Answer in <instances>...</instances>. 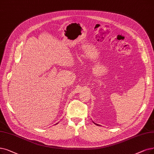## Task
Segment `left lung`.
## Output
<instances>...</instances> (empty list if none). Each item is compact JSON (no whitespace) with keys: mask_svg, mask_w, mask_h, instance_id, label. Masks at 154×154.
Instances as JSON below:
<instances>
[{"mask_svg":"<svg viewBox=\"0 0 154 154\" xmlns=\"http://www.w3.org/2000/svg\"><path fill=\"white\" fill-rule=\"evenodd\" d=\"M94 124H95V125H98V126H100L99 125H97V124H96V123H95V122H94Z\"/></svg>","mask_w":154,"mask_h":154,"instance_id":"left-lung-1","label":"left lung"}]
</instances>
